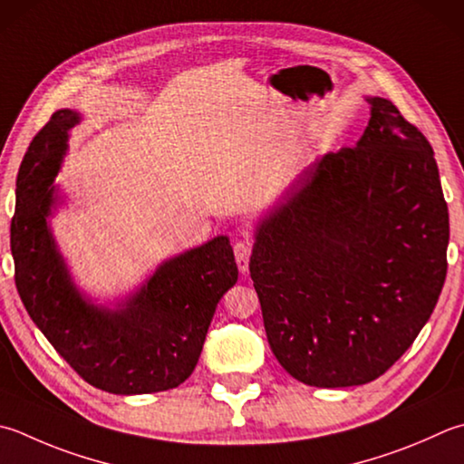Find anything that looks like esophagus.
I'll use <instances>...</instances> for the list:
<instances>
[{"label":"esophagus","mask_w":464,"mask_h":464,"mask_svg":"<svg viewBox=\"0 0 464 464\" xmlns=\"http://www.w3.org/2000/svg\"><path fill=\"white\" fill-rule=\"evenodd\" d=\"M250 255H252V246L250 242H236L234 244V256H236V265H238L240 273H246L248 270V262H250Z\"/></svg>","instance_id":"esophagus-1"}]
</instances>
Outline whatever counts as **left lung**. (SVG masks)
Returning a JSON list of instances; mask_svg holds the SVG:
<instances>
[{
	"mask_svg": "<svg viewBox=\"0 0 464 464\" xmlns=\"http://www.w3.org/2000/svg\"><path fill=\"white\" fill-rule=\"evenodd\" d=\"M365 101L357 145L309 165L255 230L250 276L270 349L314 388L388 372L447 278L449 208L432 147L388 99Z\"/></svg>",
	"mask_w": 464,
	"mask_h": 464,
	"instance_id": "obj_1",
	"label": "left lung"
}]
</instances>
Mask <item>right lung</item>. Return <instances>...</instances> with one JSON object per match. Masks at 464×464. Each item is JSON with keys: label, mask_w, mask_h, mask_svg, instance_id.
<instances>
[{"label": "right lung", "mask_w": 464, "mask_h": 464, "mask_svg": "<svg viewBox=\"0 0 464 464\" xmlns=\"http://www.w3.org/2000/svg\"><path fill=\"white\" fill-rule=\"evenodd\" d=\"M81 121L78 111H56L24 155L10 234L17 293L36 327L91 386L121 396L178 388L196 368L218 303L238 281L230 240L216 236L163 260L112 307L82 295L50 228L63 204L54 179Z\"/></svg>", "instance_id": "obj_1"}]
</instances>
